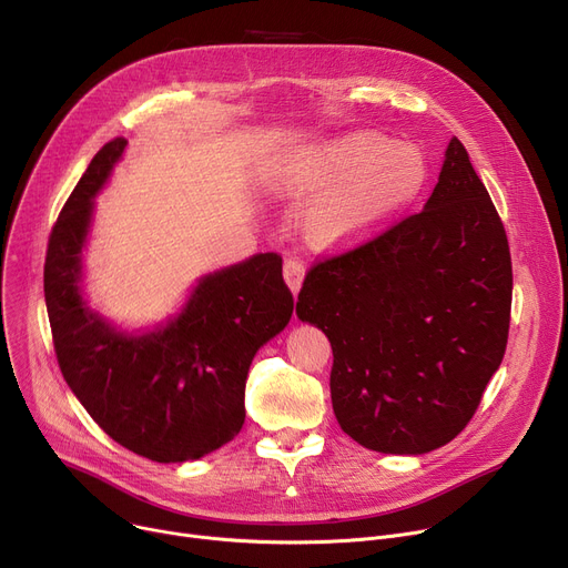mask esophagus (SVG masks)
Segmentation results:
<instances>
[{
  "instance_id": "obj_1",
  "label": "esophagus",
  "mask_w": 568,
  "mask_h": 568,
  "mask_svg": "<svg viewBox=\"0 0 568 568\" xmlns=\"http://www.w3.org/2000/svg\"><path fill=\"white\" fill-rule=\"evenodd\" d=\"M283 276H285V283H287V287H290L292 294L300 292V290H302V283H304V276H306L304 262L296 260V257L285 260V264H283Z\"/></svg>"
}]
</instances>
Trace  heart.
I'll return each mask as SVG.
<instances>
[{"label":"heart","mask_w":568,"mask_h":568,"mask_svg":"<svg viewBox=\"0 0 568 568\" xmlns=\"http://www.w3.org/2000/svg\"><path fill=\"white\" fill-rule=\"evenodd\" d=\"M422 146L377 131H349L285 156L276 189L311 200L304 234L317 251L356 248L389 230L428 186Z\"/></svg>","instance_id":"heart-1"}]
</instances>
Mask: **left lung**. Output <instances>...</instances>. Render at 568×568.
<instances>
[{"label":"left lung","mask_w":568,"mask_h":568,"mask_svg":"<svg viewBox=\"0 0 568 568\" xmlns=\"http://www.w3.org/2000/svg\"><path fill=\"white\" fill-rule=\"evenodd\" d=\"M511 292L504 225L452 138L424 212L315 264L300 292L296 317L334 349L341 428L379 454L452 442L504 359Z\"/></svg>","instance_id":"obj_1"}]
</instances>
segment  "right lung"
Wrapping results in <instances>:
<instances>
[{
	"instance_id": "obj_1",
	"label": "right lung",
	"mask_w": 568,
	"mask_h": 568,
	"mask_svg": "<svg viewBox=\"0 0 568 568\" xmlns=\"http://www.w3.org/2000/svg\"><path fill=\"white\" fill-rule=\"evenodd\" d=\"M126 144L116 138L92 159L50 234L43 287L57 362L114 442L154 463L197 460L242 430L253 356L285 329L294 302L283 260L257 253L197 278L154 329L126 332L89 306L82 251Z\"/></svg>"
}]
</instances>
